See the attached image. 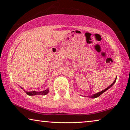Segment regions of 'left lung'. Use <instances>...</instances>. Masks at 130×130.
<instances>
[{"label":"left lung","instance_id":"1","mask_svg":"<svg viewBox=\"0 0 130 130\" xmlns=\"http://www.w3.org/2000/svg\"><path fill=\"white\" fill-rule=\"evenodd\" d=\"M116 79H117V77H116V79H115V80L113 81V82L112 83V84L110 85V86H109L107 88H106L105 89H104V90H103L102 91H101V92H98V93H95V94H94V95H93L92 96H89V98H98V97H99V96H100L101 95H102V94L104 93V92H105L106 91V90H107L108 89H109L110 88H111V86H113V85L114 84V83H115V82H116Z\"/></svg>","mask_w":130,"mask_h":130}]
</instances>
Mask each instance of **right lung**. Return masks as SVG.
Returning a JSON list of instances; mask_svg holds the SVG:
<instances>
[{
    "instance_id": "1",
    "label": "right lung",
    "mask_w": 130,
    "mask_h": 130,
    "mask_svg": "<svg viewBox=\"0 0 130 130\" xmlns=\"http://www.w3.org/2000/svg\"><path fill=\"white\" fill-rule=\"evenodd\" d=\"M23 89L22 88H21ZM25 92H26V94L29 96H34V95H47V94L49 92V89L48 88L47 89H46L45 90H44V91H42V92H35V91H31V92H26L25 90H24Z\"/></svg>"
}]
</instances>
